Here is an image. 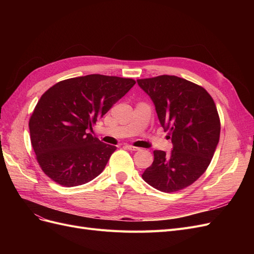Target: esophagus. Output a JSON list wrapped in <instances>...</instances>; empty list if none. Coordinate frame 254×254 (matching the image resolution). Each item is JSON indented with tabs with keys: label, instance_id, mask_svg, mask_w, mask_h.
Returning <instances> with one entry per match:
<instances>
[{
	"label": "esophagus",
	"instance_id": "34e87169",
	"mask_svg": "<svg viewBox=\"0 0 254 254\" xmlns=\"http://www.w3.org/2000/svg\"><path fill=\"white\" fill-rule=\"evenodd\" d=\"M125 147L127 148V149H129V150H131V151H136V150H140V148L139 147H135V146H132V145H126Z\"/></svg>",
	"mask_w": 254,
	"mask_h": 254
}]
</instances>
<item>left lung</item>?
I'll return each instance as SVG.
<instances>
[{"label":"left lung","mask_w":254,"mask_h":254,"mask_svg":"<svg viewBox=\"0 0 254 254\" xmlns=\"http://www.w3.org/2000/svg\"><path fill=\"white\" fill-rule=\"evenodd\" d=\"M156 107L160 124L173 149L153 151V162L142 178L164 193L194 183L210 165L220 135V121L211 95L198 84L177 76L137 79Z\"/></svg>","instance_id":"left-lung-1"}]
</instances>
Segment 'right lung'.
Masks as SVG:
<instances>
[{
  "label": "right lung",
  "instance_id": "add662e5",
  "mask_svg": "<svg viewBox=\"0 0 254 254\" xmlns=\"http://www.w3.org/2000/svg\"><path fill=\"white\" fill-rule=\"evenodd\" d=\"M131 78L92 74L59 81L41 96L29 120L30 142L42 171L66 188L101 174L117 149L89 130L134 86Z\"/></svg>",
  "mask_w": 254,
  "mask_h": 254
}]
</instances>
